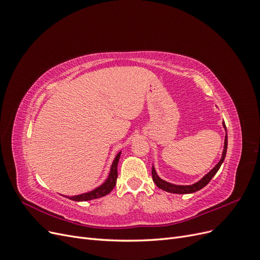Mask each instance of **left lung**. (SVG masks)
I'll use <instances>...</instances> for the list:
<instances>
[{
  "instance_id": "obj_1",
  "label": "left lung",
  "mask_w": 260,
  "mask_h": 260,
  "mask_svg": "<svg viewBox=\"0 0 260 260\" xmlns=\"http://www.w3.org/2000/svg\"><path fill=\"white\" fill-rule=\"evenodd\" d=\"M223 127L224 129L226 130L225 128V124L223 122ZM226 147H228V136L225 135V139H224V147H223V152H222V157L221 159L219 160V162L216 165V166L212 168L208 174L202 178L199 182H196L192 185H176V184H172V183H169V182H166V181L161 180L158 176H157L156 171H155V168L153 167L152 168V177H153V181L155 182V184L158 186L159 188H161V190L166 191V192H169V193H176V194H188V193H194L196 191H200L201 188H203L204 186H206L209 181L212 179V177H214L217 171L219 170L220 166H221L223 160H224V157H225V154H226Z\"/></svg>"
}]
</instances>
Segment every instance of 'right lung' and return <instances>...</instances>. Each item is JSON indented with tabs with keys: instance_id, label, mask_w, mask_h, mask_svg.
Wrapping results in <instances>:
<instances>
[{
	"instance_id": "add662e5",
	"label": "right lung",
	"mask_w": 260,
	"mask_h": 260,
	"mask_svg": "<svg viewBox=\"0 0 260 260\" xmlns=\"http://www.w3.org/2000/svg\"><path fill=\"white\" fill-rule=\"evenodd\" d=\"M120 154L121 153L119 152L115 157L114 162H113L112 168H111V172H109V176L105 182L101 186L96 187L95 190H93L88 193H83V194L76 195V196H65V198L72 200V201H76V202H83V201H91V200H95L99 198H103V196L111 193L116 185V181H117V177H118L117 166H118V161H119V158H120Z\"/></svg>"
}]
</instances>
